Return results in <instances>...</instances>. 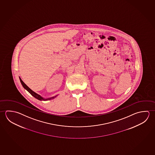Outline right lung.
<instances>
[{
    "label": "right lung",
    "mask_w": 155,
    "mask_h": 155,
    "mask_svg": "<svg viewBox=\"0 0 155 155\" xmlns=\"http://www.w3.org/2000/svg\"><path fill=\"white\" fill-rule=\"evenodd\" d=\"M19 80H20V81L21 82V85L25 89H26V91L29 92V93H30L34 97H35L36 99H37L38 100H41V101H47V100H52V99H54V98L56 97L58 95H55L54 97H48V98H45V97H42V96H41L40 95L38 94L37 93L34 92L32 90L30 89L29 87L28 86L21 80V79L20 77H19Z\"/></svg>",
    "instance_id": "add662e5"
}]
</instances>
